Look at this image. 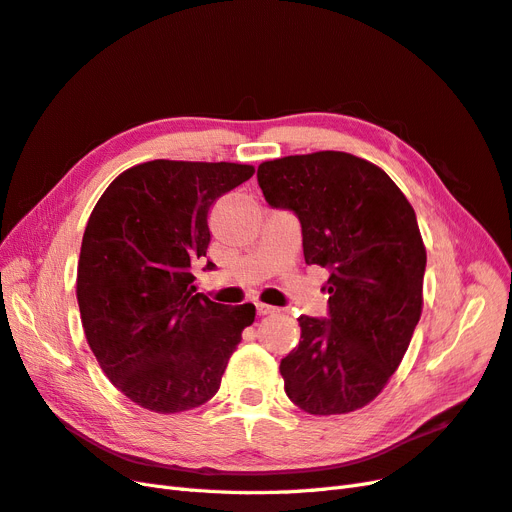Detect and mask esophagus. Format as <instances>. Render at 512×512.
Segmentation results:
<instances>
[{"label": "esophagus", "mask_w": 512, "mask_h": 512, "mask_svg": "<svg viewBox=\"0 0 512 512\" xmlns=\"http://www.w3.org/2000/svg\"><path fill=\"white\" fill-rule=\"evenodd\" d=\"M256 312H258V316H269V314L275 312V307L265 305V303H258V305H256Z\"/></svg>", "instance_id": "obj_1"}]
</instances>
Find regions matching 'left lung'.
<instances>
[{
	"instance_id": "1",
	"label": "left lung",
	"mask_w": 512,
	"mask_h": 512,
	"mask_svg": "<svg viewBox=\"0 0 512 512\" xmlns=\"http://www.w3.org/2000/svg\"><path fill=\"white\" fill-rule=\"evenodd\" d=\"M258 185L299 218L307 265L331 273L329 318L301 316V342L280 363L286 395L307 414L359 410L395 374L423 312L414 209L382 168L344 151L262 162Z\"/></svg>"
}]
</instances>
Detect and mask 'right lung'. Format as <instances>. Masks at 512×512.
Listing matches in <instances>:
<instances>
[{
	"mask_svg": "<svg viewBox=\"0 0 512 512\" xmlns=\"http://www.w3.org/2000/svg\"><path fill=\"white\" fill-rule=\"evenodd\" d=\"M252 175L250 164L153 160L123 170L91 211L76 299L91 352L136 406H203L254 322L252 303L228 307L194 286L211 205Z\"/></svg>",
	"mask_w": 512,
	"mask_h": 512,
	"instance_id": "obj_1",
	"label": "right lung"
}]
</instances>
